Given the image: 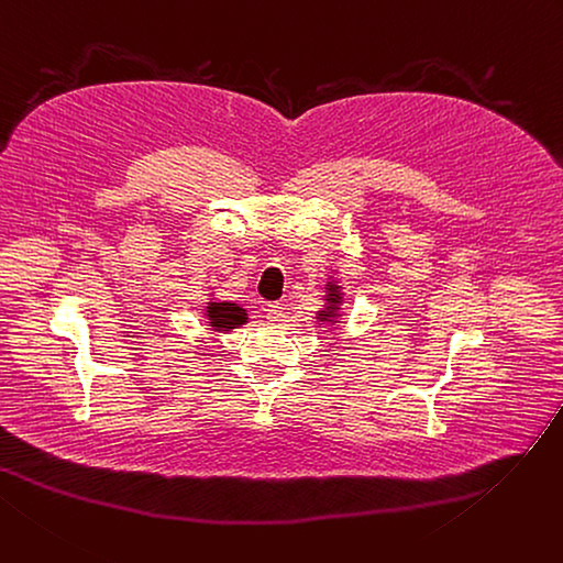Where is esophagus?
Returning <instances> with one entry per match:
<instances>
[{
	"label": "esophagus",
	"instance_id": "obj_1",
	"mask_svg": "<svg viewBox=\"0 0 563 563\" xmlns=\"http://www.w3.org/2000/svg\"><path fill=\"white\" fill-rule=\"evenodd\" d=\"M265 312H267V319H269V321H274V323L283 321V317H285V308H283V303H269V306L265 308Z\"/></svg>",
	"mask_w": 563,
	"mask_h": 563
}]
</instances>
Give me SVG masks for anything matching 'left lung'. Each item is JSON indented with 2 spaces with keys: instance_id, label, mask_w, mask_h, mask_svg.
<instances>
[{
  "instance_id": "1",
  "label": "left lung",
  "mask_w": 563,
  "mask_h": 563,
  "mask_svg": "<svg viewBox=\"0 0 563 563\" xmlns=\"http://www.w3.org/2000/svg\"><path fill=\"white\" fill-rule=\"evenodd\" d=\"M328 289H330V294H328V301H330V306H336V301H342L340 289H336L334 285H330ZM334 310H336V308H325V310L319 314V319H330V317L334 314Z\"/></svg>"
}]
</instances>
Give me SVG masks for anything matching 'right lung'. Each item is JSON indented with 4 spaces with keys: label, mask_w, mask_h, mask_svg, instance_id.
<instances>
[{
    "label": "right lung",
    "mask_w": 563,
    "mask_h": 563,
    "mask_svg": "<svg viewBox=\"0 0 563 563\" xmlns=\"http://www.w3.org/2000/svg\"><path fill=\"white\" fill-rule=\"evenodd\" d=\"M206 310L212 330H231L246 321V312L238 303H210Z\"/></svg>",
    "instance_id": "obj_1"
}]
</instances>
